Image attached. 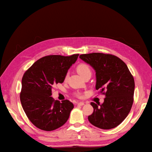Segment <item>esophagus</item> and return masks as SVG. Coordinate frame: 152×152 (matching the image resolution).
<instances>
[{"mask_svg":"<svg viewBox=\"0 0 152 152\" xmlns=\"http://www.w3.org/2000/svg\"><path fill=\"white\" fill-rule=\"evenodd\" d=\"M77 104H78V106H83V105H84V102H77Z\"/></svg>","mask_w":152,"mask_h":152,"instance_id":"34e87169","label":"esophagus"}]
</instances>
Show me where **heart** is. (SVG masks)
<instances>
[{"label": "heart", "instance_id": "obj_1", "mask_svg": "<svg viewBox=\"0 0 152 152\" xmlns=\"http://www.w3.org/2000/svg\"><path fill=\"white\" fill-rule=\"evenodd\" d=\"M76 70H77V72L79 73L80 75L82 77H83V78H84L85 77H86L87 76H89V75L91 76V73H92L91 70V69H90V67L88 65V64H84V63L80 64L79 65H78V66H77ZM68 76H69V74H66L64 79L66 80ZM76 96H78V97L81 98L82 96V95L80 93H77Z\"/></svg>", "mask_w": 152, "mask_h": 152}]
</instances>
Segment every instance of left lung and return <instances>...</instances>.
Segmentation results:
<instances>
[{
  "mask_svg": "<svg viewBox=\"0 0 152 152\" xmlns=\"http://www.w3.org/2000/svg\"><path fill=\"white\" fill-rule=\"evenodd\" d=\"M96 72V90L105 95L99 106L91 102L93 112L89 122L102 129L117 127L129 113L133 103L134 80L127 66L119 57L111 54L92 53L80 55Z\"/></svg>",
  "mask_w": 152,
  "mask_h": 152,
  "instance_id": "obj_1",
  "label": "left lung"
}]
</instances>
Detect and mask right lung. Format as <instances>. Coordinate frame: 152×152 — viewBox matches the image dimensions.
<instances>
[{"label":"right lung","mask_w":152,"mask_h":152,"mask_svg":"<svg viewBox=\"0 0 152 152\" xmlns=\"http://www.w3.org/2000/svg\"><path fill=\"white\" fill-rule=\"evenodd\" d=\"M79 54L48 56L37 61L25 72L21 81L20 101L32 124L41 130L51 131L63 126L74 105L68 100L60 102L51 96V89L63 83L68 70Z\"/></svg>","instance_id":"add662e5"}]
</instances>
